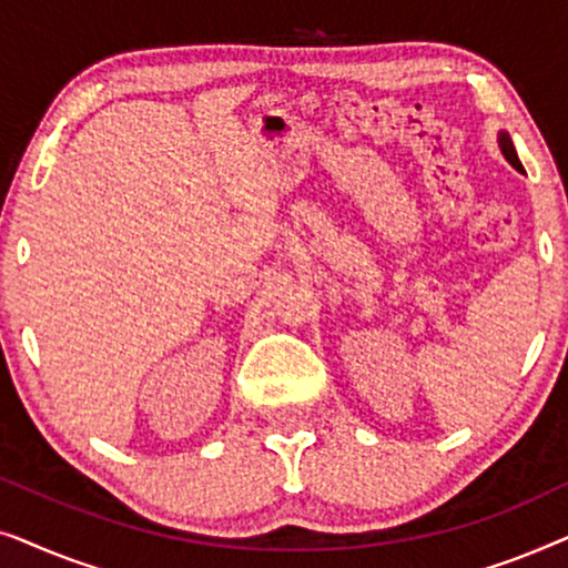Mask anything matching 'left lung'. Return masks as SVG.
Returning <instances> with one entry per match:
<instances>
[{
  "mask_svg": "<svg viewBox=\"0 0 568 568\" xmlns=\"http://www.w3.org/2000/svg\"><path fill=\"white\" fill-rule=\"evenodd\" d=\"M496 142H499V150H501V154H504V160H507L509 165L515 168V170H519V173H525L523 162H519V158H517L515 142H511V136L507 134V131H499V136H496Z\"/></svg>",
  "mask_w": 568,
  "mask_h": 568,
  "instance_id": "left-lung-1",
  "label": "left lung"
}]
</instances>
